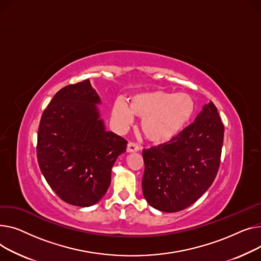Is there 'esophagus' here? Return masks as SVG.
Wrapping results in <instances>:
<instances>
[{
  "instance_id": "obj_1",
  "label": "esophagus",
  "mask_w": 261,
  "mask_h": 261,
  "mask_svg": "<svg viewBox=\"0 0 261 261\" xmlns=\"http://www.w3.org/2000/svg\"><path fill=\"white\" fill-rule=\"evenodd\" d=\"M139 145H138L137 143H134V142H128L127 144V147H126V151L127 152H134V151H138L139 150Z\"/></svg>"
}]
</instances>
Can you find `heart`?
Returning a JSON list of instances; mask_svg holds the SVG:
<instances>
[{"label": "heart", "mask_w": 261, "mask_h": 261, "mask_svg": "<svg viewBox=\"0 0 261 261\" xmlns=\"http://www.w3.org/2000/svg\"><path fill=\"white\" fill-rule=\"evenodd\" d=\"M194 111L195 102L190 95L157 90L135 96L129 107L118 100L113 107V116L122 127L133 123L134 115L141 118V128L146 139L164 143L182 130Z\"/></svg>", "instance_id": "obj_1"}]
</instances>
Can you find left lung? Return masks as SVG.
<instances>
[{
	"instance_id": "obj_1",
	"label": "left lung",
	"mask_w": 261,
	"mask_h": 261,
	"mask_svg": "<svg viewBox=\"0 0 261 261\" xmlns=\"http://www.w3.org/2000/svg\"><path fill=\"white\" fill-rule=\"evenodd\" d=\"M223 134L217 107L210 102L173 139L144 148L142 190L148 204L175 213L196 202L215 180Z\"/></svg>"
}]
</instances>
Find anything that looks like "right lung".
<instances>
[{
  "label": "right lung",
  "mask_w": 261,
  "mask_h": 261,
  "mask_svg": "<svg viewBox=\"0 0 261 261\" xmlns=\"http://www.w3.org/2000/svg\"><path fill=\"white\" fill-rule=\"evenodd\" d=\"M89 80L60 89L43 112L38 130L40 170L66 203L96 204L111 185L112 167L127 141L107 132Z\"/></svg>",
  "instance_id": "1"
}]
</instances>
